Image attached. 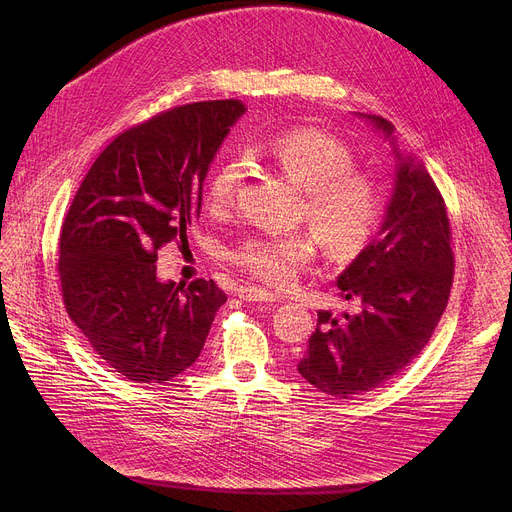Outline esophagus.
<instances>
[{
    "label": "esophagus",
    "mask_w": 512,
    "mask_h": 512,
    "mask_svg": "<svg viewBox=\"0 0 512 512\" xmlns=\"http://www.w3.org/2000/svg\"><path fill=\"white\" fill-rule=\"evenodd\" d=\"M237 296L243 302H275V300H279L275 294H271V291H265L261 287H249V285H241L237 289Z\"/></svg>",
    "instance_id": "obj_1"
}]
</instances>
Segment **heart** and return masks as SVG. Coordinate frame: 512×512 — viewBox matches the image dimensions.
I'll return each instance as SVG.
<instances>
[{
  "label": "heart",
  "instance_id": "heart-1",
  "mask_svg": "<svg viewBox=\"0 0 512 512\" xmlns=\"http://www.w3.org/2000/svg\"><path fill=\"white\" fill-rule=\"evenodd\" d=\"M249 158L269 162L304 188L302 214L316 229L257 233L231 251L233 263L269 287L294 283L320 251V234L332 255H350L377 231L385 196L379 182L356 168L346 143L318 129H289L251 143ZM245 178L239 158L225 160L208 180V204L223 212L233 206ZM319 234L316 236L315 233Z\"/></svg>",
  "mask_w": 512,
  "mask_h": 512
}]
</instances>
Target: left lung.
<instances>
[{
  "mask_svg": "<svg viewBox=\"0 0 512 512\" xmlns=\"http://www.w3.org/2000/svg\"><path fill=\"white\" fill-rule=\"evenodd\" d=\"M369 119L391 137L387 119ZM399 160L379 237L336 281L340 298L358 302V312H318L298 362L310 385L338 399L375 391L399 375L429 342L450 300L454 251L444 196L423 166Z\"/></svg>",
  "mask_w": 512,
  "mask_h": 512,
  "instance_id": "obj_1",
  "label": "left lung"
}]
</instances>
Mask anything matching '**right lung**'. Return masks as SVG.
<instances>
[{
  "mask_svg": "<svg viewBox=\"0 0 512 512\" xmlns=\"http://www.w3.org/2000/svg\"><path fill=\"white\" fill-rule=\"evenodd\" d=\"M243 101L168 109L119 133L70 202L58 277L68 318L133 383H162L200 356L227 294L212 279L162 283L158 251L188 245L208 166Z\"/></svg>",
  "mask_w": 512,
  "mask_h": 512,
  "instance_id": "1",
  "label": "right lung"
}]
</instances>
